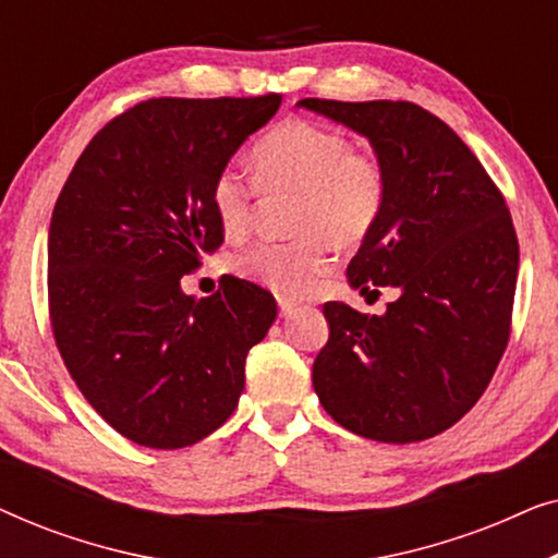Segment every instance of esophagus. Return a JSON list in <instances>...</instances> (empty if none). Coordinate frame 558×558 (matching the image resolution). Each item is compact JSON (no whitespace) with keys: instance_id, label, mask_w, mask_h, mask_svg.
<instances>
[{"instance_id":"34e87169","label":"esophagus","mask_w":558,"mask_h":558,"mask_svg":"<svg viewBox=\"0 0 558 558\" xmlns=\"http://www.w3.org/2000/svg\"><path fill=\"white\" fill-rule=\"evenodd\" d=\"M279 312H281V317H292L294 312H296V302L279 300Z\"/></svg>"}]
</instances>
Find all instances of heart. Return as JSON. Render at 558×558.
I'll return each instance as SVG.
<instances>
[{"label":"heart","mask_w":558,"mask_h":558,"mask_svg":"<svg viewBox=\"0 0 558 558\" xmlns=\"http://www.w3.org/2000/svg\"><path fill=\"white\" fill-rule=\"evenodd\" d=\"M254 172L264 193H296L292 241H258L235 256V271L281 296L310 292L330 269V241L355 246L376 228L386 205V170L345 134L289 119L258 142ZM258 189L235 167L216 174L210 203L228 235L248 231Z\"/></svg>","instance_id":"obj_1"}]
</instances>
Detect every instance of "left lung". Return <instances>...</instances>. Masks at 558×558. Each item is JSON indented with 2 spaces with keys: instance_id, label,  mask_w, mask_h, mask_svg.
I'll return each mask as SVG.
<instances>
[{
  "instance_id": "8db88e82",
  "label": "left lung",
  "mask_w": 558,
  "mask_h": 558,
  "mask_svg": "<svg viewBox=\"0 0 558 558\" xmlns=\"http://www.w3.org/2000/svg\"><path fill=\"white\" fill-rule=\"evenodd\" d=\"M296 106L365 136L384 165V213L348 284L399 294L384 315L325 304L330 338L312 386L348 432L388 445L429 439L475 407L508 345L518 239L506 201L468 144L422 106Z\"/></svg>"
}]
</instances>
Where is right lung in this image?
I'll use <instances>...</instances> for the list:
<instances>
[{"mask_svg": "<svg viewBox=\"0 0 558 558\" xmlns=\"http://www.w3.org/2000/svg\"><path fill=\"white\" fill-rule=\"evenodd\" d=\"M279 106L277 94L151 98L90 140L58 197L52 335L90 407L136 445L180 449L216 432L277 319L251 281L228 277L195 300L180 279L223 243L213 180Z\"/></svg>", "mask_w": 558, "mask_h": 558, "instance_id": "obj_1", "label": "right lung"}]
</instances>
